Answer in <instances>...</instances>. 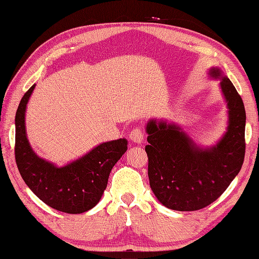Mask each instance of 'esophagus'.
<instances>
[{
  "label": "esophagus",
  "mask_w": 259,
  "mask_h": 259,
  "mask_svg": "<svg viewBox=\"0 0 259 259\" xmlns=\"http://www.w3.org/2000/svg\"><path fill=\"white\" fill-rule=\"evenodd\" d=\"M130 140H133L136 144H140L144 140V131L140 128H134L129 134Z\"/></svg>",
  "instance_id": "34e87169"
}]
</instances>
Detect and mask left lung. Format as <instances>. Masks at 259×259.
<instances>
[{
	"instance_id": "left-lung-1",
	"label": "left lung",
	"mask_w": 259,
	"mask_h": 259,
	"mask_svg": "<svg viewBox=\"0 0 259 259\" xmlns=\"http://www.w3.org/2000/svg\"><path fill=\"white\" fill-rule=\"evenodd\" d=\"M208 74L221 80L228 107L227 131L218 143L200 147L181 126L167 121L153 119L146 125L149 185L159 203L170 209L189 211L208 206L227 190L243 163V102L220 68H210Z\"/></svg>"
}]
</instances>
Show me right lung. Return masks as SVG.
<instances>
[{
	"label": "right lung",
	"instance_id": "1",
	"mask_svg": "<svg viewBox=\"0 0 259 259\" xmlns=\"http://www.w3.org/2000/svg\"><path fill=\"white\" fill-rule=\"evenodd\" d=\"M35 86L23 95L16 113L18 170L29 189L50 207L68 214L84 213L101 200L111 170L128 149V140L102 143L61 167L39 157L27 138L25 124L27 104Z\"/></svg>",
	"mask_w": 259,
	"mask_h": 259
}]
</instances>
